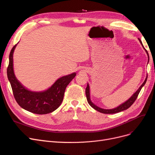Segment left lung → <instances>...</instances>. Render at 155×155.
Listing matches in <instances>:
<instances>
[{"instance_id": "left-lung-1", "label": "left lung", "mask_w": 155, "mask_h": 155, "mask_svg": "<svg viewBox=\"0 0 155 155\" xmlns=\"http://www.w3.org/2000/svg\"><path fill=\"white\" fill-rule=\"evenodd\" d=\"M138 39L140 40L141 44L142 45L143 47L144 48V46H143V45L142 44V42H141V41L140 40V39L138 38ZM144 49L145 51L146 52V53H147V54H148V61H149V54H148V53L147 50H146L144 48ZM147 78H148V76H146V79L144 80V82L143 83V84L140 86V87L139 88H138V90L131 97H130V98L127 101H126L124 103L120 105H119V106L117 107L116 108L112 109H102V108H101L99 107H97V105H95L94 103H92V102L91 100V97H90V88H89L88 84H87V86L86 89H85V94H86V97H87V102H88L89 105H90L92 107H93L96 110L99 111V112H100L101 113H103V114H115V113H117V112H121V111H123V110H126L129 107H131V105H133V104L134 102V101L136 100L137 97L138 96V94H140L142 87L145 85V84L146 82V80H147Z\"/></svg>"}]
</instances>
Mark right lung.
<instances>
[{
  "label": "right lung",
  "mask_w": 155,
  "mask_h": 155,
  "mask_svg": "<svg viewBox=\"0 0 155 155\" xmlns=\"http://www.w3.org/2000/svg\"><path fill=\"white\" fill-rule=\"evenodd\" d=\"M12 48L9 54V63L7 69L14 98L20 106L37 114H46L53 112L61 105L65 89L76 76V73L63 76L57 80L46 91L32 92L24 87L16 78L13 69V53L16 47Z\"/></svg>",
  "instance_id": "obj_1"
}]
</instances>
